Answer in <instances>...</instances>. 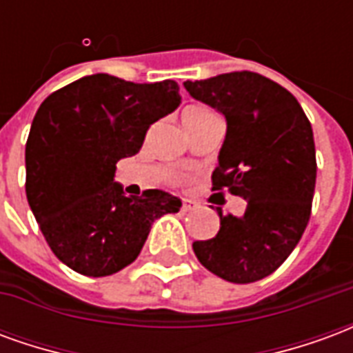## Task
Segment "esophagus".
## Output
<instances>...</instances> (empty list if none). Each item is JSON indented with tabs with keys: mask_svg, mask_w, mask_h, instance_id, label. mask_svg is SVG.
<instances>
[{
	"mask_svg": "<svg viewBox=\"0 0 353 353\" xmlns=\"http://www.w3.org/2000/svg\"><path fill=\"white\" fill-rule=\"evenodd\" d=\"M196 208H199V204H196L194 200L185 199L183 204H181V212H192V210H196Z\"/></svg>",
	"mask_w": 353,
	"mask_h": 353,
	"instance_id": "esophagus-1",
	"label": "esophagus"
}]
</instances>
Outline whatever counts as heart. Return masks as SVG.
I'll use <instances>...</instances> for the list:
<instances>
[{
    "label": "heart",
    "mask_w": 353,
    "mask_h": 353,
    "mask_svg": "<svg viewBox=\"0 0 353 353\" xmlns=\"http://www.w3.org/2000/svg\"><path fill=\"white\" fill-rule=\"evenodd\" d=\"M202 111H206V109H202V108H189V109H185L183 113H202Z\"/></svg>",
    "instance_id": "obj_1"
}]
</instances>
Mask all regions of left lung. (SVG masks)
<instances>
[{"mask_svg":"<svg viewBox=\"0 0 353 353\" xmlns=\"http://www.w3.org/2000/svg\"><path fill=\"white\" fill-rule=\"evenodd\" d=\"M183 87L227 121L214 191L248 200L240 217L217 208L219 232L194 242V255L223 280H263L295 250L310 219L318 170L310 121L293 94L259 73H221Z\"/></svg>","mask_w":353,"mask_h":353,"instance_id":"obj_1","label":"left lung"}]
</instances>
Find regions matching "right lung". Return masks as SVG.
<instances>
[{"instance_id":"1","label":"right lung","mask_w":353,"mask_h":353,"mask_svg":"<svg viewBox=\"0 0 353 353\" xmlns=\"http://www.w3.org/2000/svg\"><path fill=\"white\" fill-rule=\"evenodd\" d=\"M181 103L176 81L130 83L94 73L52 92L26 141V196L52 253L72 270L109 276L136 261L154 219L181 200L161 189L126 196L117 162Z\"/></svg>"}]
</instances>
